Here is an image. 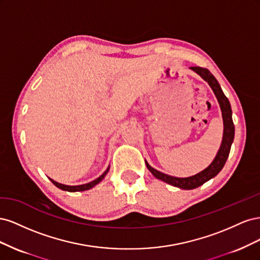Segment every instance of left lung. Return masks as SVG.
<instances>
[{"label":"left lung","mask_w":260,"mask_h":260,"mask_svg":"<svg viewBox=\"0 0 260 260\" xmlns=\"http://www.w3.org/2000/svg\"><path fill=\"white\" fill-rule=\"evenodd\" d=\"M190 68L194 70L196 74H199L204 80L208 82V84L210 85L212 91H214L215 95L219 102L220 108H221L224 130H223L222 143L219 148V152L216 156V158L205 170H203L200 172V174L188 177V178H177V177H172L166 174H162V172L154 169L146 162L147 169L151 171L157 179H160L165 181V182H167L174 186L184 188V190H192V188L199 187L200 185L205 183L206 181L210 180L211 178H214L219 174L220 170L223 168L224 164L228 159V156H229L231 145L234 139V124L232 120V111H231L230 102L224 95L221 88H220V84L218 83L217 79L212 76V74L207 68H203L199 66H192Z\"/></svg>","instance_id":"left-lung-1"}]
</instances>
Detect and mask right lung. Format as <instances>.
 <instances>
[{"label":"right lung","mask_w":260,"mask_h":260,"mask_svg":"<svg viewBox=\"0 0 260 260\" xmlns=\"http://www.w3.org/2000/svg\"><path fill=\"white\" fill-rule=\"evenodd\" d=\"M107 172H108V169H107L101 177H99L98 179L92 181V182H89V183H86V184H81V185H65V184L58 183V182H56V181H54V180H52V179H50V180L52 181V183H53L54 185H56L58 188H60V190L68 191V192H78V191L90 190L91 187H93L94 185H96L99 182H101V181L103 180V178L106 176Z\"/></svg>","instance_id":"add662e5"}]
</instances>
